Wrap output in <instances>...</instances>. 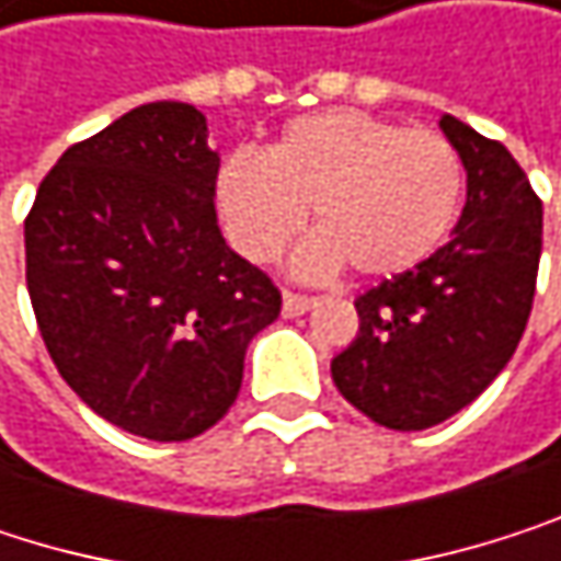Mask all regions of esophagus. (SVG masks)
Returning a JSON list of instances; mask_svg holds the SVG:
<instances>
[{
	"label": "esophagus",
	"mask_w": 561,
	"mask_h": 561,
	"mask_svg": "<svg viewBox=\"0 0 561 561\" xmlns=\"http://www.w3.org/2000/svg\"><path fill=\"white\" fill-rule=\"evenodd\" d=\"M309 309H316V299H312V296H299V293H283V316H286V319L306 316Z\"/></svg>",
	"instance_id": "34e87169"
}]
</instances>
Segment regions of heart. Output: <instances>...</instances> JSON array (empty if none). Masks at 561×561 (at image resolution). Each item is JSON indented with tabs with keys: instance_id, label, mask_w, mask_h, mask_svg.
<instances>
[{
	"instance_id": "b5f03b06",
	"label": "heart",
	"mask_w": 561,
	"mask_h": 561,
	"mask_svg": "<svg viewBox=\"0 0 561 561\" xmlns=\"http://www.w3.org/2000/svg\"><path fill=\"white\" fill-rule=\"evenodd\" d=\"M463 196L457 150L434 130L332 107L286 124L262 153H232L216 176V206L232 245L252 262L278 259L316 213L299 272L352 262L365 278L421 265L450 232Z\"/></svg>"
}]
</instances>
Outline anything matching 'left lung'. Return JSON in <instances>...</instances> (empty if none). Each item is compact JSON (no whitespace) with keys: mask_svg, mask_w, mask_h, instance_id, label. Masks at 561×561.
<instances>
[{"mask_svg":"<svg viewBox=\"0 0 561 561\" xmlns=\"http://www.w3.org/2000/svg\"><path fill=\"white\" fill-rule=\"evenodd\" d=\"M467 203L421 265L355 299L358 335L332 358L348 404L391 431H424L473 404L513 358L536 296L542 203L513 153L444 114Z\"/></svg>","mask_w":561,"mask_h":561,"instance_id":"1","label":"left lung"}]
</instances>
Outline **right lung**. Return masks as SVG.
I'll list each match as a JSON object with an SVG mask.
<instances>
[{
    "label": "right lung",
    "mask_w": 561,
    "mask_h": 561,
    "mask_svg": "<svg viewBox=\"0 0 561 561\" xmlns=\"http://www.w3.org/2000/svg\"><path fill=\"white\" fill-rule=\"evenodd\" d=\"M219 153L183 101L68 147L25 219V283L68 388L114 427L190 440L236 401L283 296L216 222Z\"/></svg>",
    "instance_id": "add662e5"
}]
</instances>
